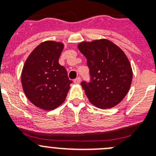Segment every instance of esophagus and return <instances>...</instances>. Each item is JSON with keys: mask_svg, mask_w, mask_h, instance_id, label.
I'll return each mask as SVG.
<instances>
[{"mask_svg": "<svg viewBox=\"0 0 156 156\" xmlns=\"http://www.w3.org/2000/svg\"><path fill=\"white\" fill-rule=\"evenodd\" d=\"M80 82H81V78H80V77H77L76 79L74 80V83H75L76 84H79V83Z\"/></svg>", "mask_w": 156, "mask_h": 156, "instance_id": "obj_1", "label": "esophagus"}]
</instances>
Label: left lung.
<instances>
[{
  "label": "left lung",
  "instance_id": "1",
  "mask_svg": "<svg viewBox=\"0 0 156 156\" xmlns=\"http://www.w3.org/2000/svg\"><path fill=\"white\" fill-rule=\"evenodd\" d=\"M86 57L90 82L81 86L92 105L99 108H111L127 94L133 72L125 53L107 39L83 41L77 45Z\"/></svg>",
  "mask_w": 156,
  "mask_h": 156
}]
</instances>
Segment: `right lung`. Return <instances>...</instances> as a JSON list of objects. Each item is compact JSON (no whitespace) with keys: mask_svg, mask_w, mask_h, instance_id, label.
Segmentation results:
<instances>
[{"mask_svg":"<svg viewBox=\"0 0 156 156\" xmlns=\"http://www.w3.org/2000/svg\"><path fill=\"white\" fill-rule=\"evenodd\" d=\"M63 48L61 42H42L30 53L23 66V91L37 108L53 110L66 100L73 82L69 80L64 66L58 63Z\"/></svg>","mask_w":156,"mask_h":156,"instance_id":"right-lung-1","label":"right lung"}]
</instances>
